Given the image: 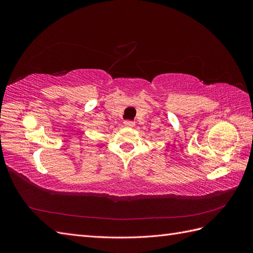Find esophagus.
<instances>
[{"mask_svg": "<svg viewBox=\"0 0 253 253\" xmlns=\"http://www.w3.org/2000/svg\"><path fill=\"white\" fill-rule=\"evenodd\" d=\"M124 125H125V126H126V127H134V126H135V122H134V121H131V120H126V121L124 122Z\"/></svg>", "mask_w": 253, "mask_h": 253, "instance_id": "1", "label": "esophagus"}]
</instances>
